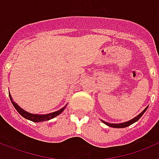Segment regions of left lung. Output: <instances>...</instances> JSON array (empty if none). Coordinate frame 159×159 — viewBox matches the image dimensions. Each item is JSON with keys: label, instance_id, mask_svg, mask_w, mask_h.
Here are the masks:
<instances>
[{"label": "left lung", "instance_id": "1", "mask_svg": "<svg viewBox=\"0 0 159 159\" xmlns=\"http://www.w3.org/2000/svg\"><path fill=\"white\" fill-rule=\"evenodd\" d=\"M147 108H148V106L147 107L144 109V110L143 111L141 112L140 114H139L137 116H135L134 118H133L132 119H130V120H129V121H127V122H124V123H107V122H105L103 121V120H102V119H100L101 121L103 123H105L106 125H107L108 127H114V128H124V127H128V126H130V125L133 124L134 123H135V122H137L139 119H140V118L143 116V115L144 113H145L146 111L147 110Z\"/></svg>", "mask_w": 159, "mask_h": 159}]
</instances>
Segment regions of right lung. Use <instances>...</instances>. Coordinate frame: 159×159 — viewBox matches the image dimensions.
<instances>
[{
	"label": "right lung",
	"mask_w": 159,
	"mask_h": 159,
	"mask_svg": "<svg viewBox=\"0 0 159 159\" xmlns=\"http://www.w3.org/2000/svg\"><path fill=\"white\" fill-rule=\"evenodd\" d=\"M9 98H10V100L11 102H12V105H13V107H15V109L17 111L18 113H19L21 116H23L25 119H29V120L34 122V123H40V122L48 121V120H50V119H53V118L57 117V116H59L60 114H61L64 111V110L65 109V107L67 105L66 104V106H64V107H62L59 111H57L52 112V113L49 114H45V115H39V114L29 113V112L26 111H25L24 109H22L17 103H16V102H14L12 96H11L10 93H9Z\"/></svg>",
	"instance_id": "1"
}]
</instances>
